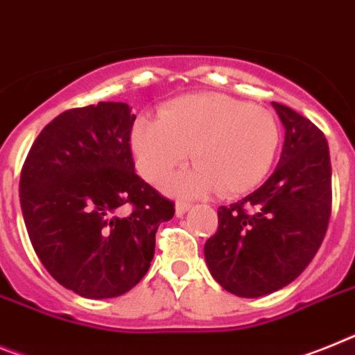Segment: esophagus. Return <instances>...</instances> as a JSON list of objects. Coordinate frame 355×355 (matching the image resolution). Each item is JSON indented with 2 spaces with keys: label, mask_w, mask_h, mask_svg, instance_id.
<instances>
[{
  "label": "esophagus",
  "mask_w": 355,
  "mask_h": 355,
  "mask_svg": "<svg viewBox=\"0 0 355 355\" xmlns=\"http://www.w3.org/2000/svg\"><path fill=\"white\" fill-rule=\"evenodd\" d=\"M190 207H192L190 202H187V201H178V202H175V214H178V215H183L184 211H189V210H190Z\"/></svg>",
  "instance_id": "34e87169"
}]
</instances>
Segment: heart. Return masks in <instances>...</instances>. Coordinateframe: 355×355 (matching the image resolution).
<instances>
[{
  "label": "heart",
  "mask_w": 355,
  "mask_h": 355,
  "mask_svg": "<svg viewBox=\"0 0 355 355\" xmlns=\"http://www.w3.org/2000/svg\"><path fill=\"white\" fill-rule=\"evenodd\" d=\"M280 145V127L269 109L223 93H198L172 100L159 120L138 118L131 148L138 172L162 183L192 150L196 168L175 178L180 193L219 190L223 198L250 192L268 175Z\"/></svg>",
  "instance_id": "b5f03b06"
}]
</instances>
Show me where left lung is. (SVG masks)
Returning a JSON list of instances; mask_svg holds the SVG:
<instances>
[{"mask_svg":"<svg viewBox=\"0 0 355 355\" xmlns=\"http://www.w3.org/2000/svg\"><path fill=\"white\" fill-rule=\"evenodd\" d=\"M272 107L286 127L280 162L260 189L217 210L219 228L205 244L211 277L242 298L298 278L322 246L332 210L325 135L287 105Z\"/></svg>","mask_w":355,"mask_h":355,"instance_id":"8db88e82","label":"left lung"}]
</instances>
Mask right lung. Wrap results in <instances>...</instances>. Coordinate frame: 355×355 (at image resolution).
<instances>
[{
	"mask_svg": "<svg viewBox=\"0 0 355 355\" xmlns=\"http://www.w3.org/2000/svg\"><path fill=\"white\" fill-rule=\"evenodd\" d=\"M136 116L123 102L68 109L30 147L19 199L30 242L51 277L84 298L120 296L145 277L174 202L135 172ZM127 206L130 214L120 216Z\"/></svg>",
	"mask_w": 355,
	"mask_h": 355,
	"instance_id": "obj_1",
	"label": "right lung"
}]
</instances>
